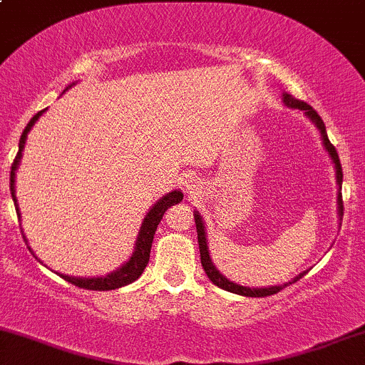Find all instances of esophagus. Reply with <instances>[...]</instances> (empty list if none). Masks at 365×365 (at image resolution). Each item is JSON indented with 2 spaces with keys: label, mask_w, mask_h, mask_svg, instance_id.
<instances>
[{
  "label": "esophagus",
  "mask_w": 365,
  "mask_h": 365,
  "mask_svg": "<svg viewBox=\"0 0 365 365\" xmlns=\"http://www.w3.org/2000/svg\"><path fill=\"white\" fill-rule=\"evenodd\" d=\"M185 187L188 188V190H190V188H192V182H185Z\"/></svg>",
  "instance_id": "esophagus-1"
}]
</instances>
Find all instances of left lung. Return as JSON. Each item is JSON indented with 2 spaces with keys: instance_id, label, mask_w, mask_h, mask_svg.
<instances>
[{
  "instance_id": "8db88e82",
  "label": "left lung",
  "mask_w": 365,
  "mask_h": 365,
  "mask_svg": "<svg viewBox=\"0 0 365 365\" xmlns=\"http://www.w3.org/2000/svg\"><path fill=\"white\" fill-rule=\"evenodd\" d=\"M283 103L284 106L292 108V110H299L302 111L305 116H307L309 120L312 121L314 125H316V128L319 130L321 133V140H322V145H324V149L328 150L331 161H333L334 165V170H336V185H338V194H336V204H338V216H340V221H341V216H343V200H341V182H343V171H341V165H340V158H338V153L336 149H334V145L331 144L329 139H328V133H326V127H324V121L321 120V116L317 115L316 111L312 110V106H309L307 103L304 101H299V99L292 98L290 94H287V92H283ZM194 220H195V226H197V240H199V250H200V262H202V267L204 271H206L207 278L211 279L212 283L216 284V287L223 288L226 292H232V293H237V295H244V297H267V295H274V293H278L279 290H283L284 287H288V284L299 282L302 276L307 273V271H302L300 274H297L295 278H292L290 282L283 283V284H274V287H262V288H250V287H242V284L238 283H233L230 282L226 276H223L220 273V271L216 269L215 262H212L211 255H209V247H207V237H206V226H204V221H202V216H200L199 211H194ZM341 225V223H340Z\"/></svg>"
}]
</instances>
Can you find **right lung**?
Listing matches in <instances>:
<instances>
[{
  "label": "right lung",
  "mask_w": 365,
  "mask_h": 365,
  "mask_svg": "<svg viewBox=\"0 0 365 365\" xmlns=\"http://www.w3.org/2000/svg\"><path fill=\"white\" fill-rule=\"evenodd\" d=\"M72 86H75V83H72ZM72 86H68V87H72ZM68 87H66L65 91H68ZM44 111L46 110L36 113V115L31 118V121L27 123V127H25L22 137H20L19 153H16L14 165H11L10 190H11V199H14V202H15L16 215H19L20 220H22V216H20L19 202H16V195H15L16 170H19L20 159H22L25 140H27V133L31 132V128L34 127L36 121L39 120L41 116H43ZM182 199H183V194L180 190L168 192V194L163 195L161 199H159L158 202L149 209L148 215H145L144 221H142V225H140L139 235H137V240H135V245H133L132 255H130V259L127 262L121 264L118 269H115L113 273L106 274V276H94V278H82V276H68V274H60V273H56V274H60L61 278L65 279V282L72 283V284H75V287L86 288V290H98V292L116 290V288H121V287H125V284H130L132 282H135L137 278H140V274L144 273L145 266H148L149 255H150V245H153L154 233H156L158 225L161 223L163 215H165L166 209H168V207L175 206V204H178V202H182ZM24 240L27 242L25 235H24ZM27 247H29V242H27ZM29 250L32 252L31 247H29ZM32 254H34V252H32ZM34 257L37 259L36 254H34Z\"/></svg>",
  "instance_id": "1"
}]
</instances>
